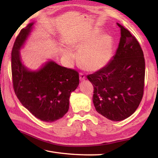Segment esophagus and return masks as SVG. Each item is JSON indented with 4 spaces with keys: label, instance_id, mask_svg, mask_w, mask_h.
Instances as JSON below:
<instances>
[{
    "label": "esophagus",
    "instance_id": "esophagus-1",
    "mask_svg": "<svg viewBox=\"0 0 158 158\" xmlns=\"http://www.w3.org/2000/svg\"><path fill=\"white\" fill-rule=\"evenodd\" d=\"M79 79L81 80V81H84V80H85V74L83 73H80L79 74Z\"/></svg>",
    "mask_w": 158,
    "mask_h": 158
}]
</instances>
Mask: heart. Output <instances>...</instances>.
I'll return each mask as SVG.
<instances>
[{"label": "heart", "mask_w": 158, "mask_h": 158, "mask_svg": "<svg viewBox=\"0 0 158 158\" xmlns=\"http://www.w3.org/2000/svg\"><path fill=\"white\" fill-rule=\"evenodd\" d=\"M100 35L98 31L79 35L70 42V45L79 52V62L85 69L89 71H98L107 65L112 56L113 41L111 36ZM97 39V40H96ZM69 56H73L70 50H66Z\"/></svg>", "instance_id": "obj_1"}]
</instances>
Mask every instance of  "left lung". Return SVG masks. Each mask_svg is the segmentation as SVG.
Wrapping results in <instances>:
<instances>
[{
    "label": "left lung",
    "mask_w": 158,
    "mask_h": 158,
    "mask_svg": "<svg viewBox=\"0 0 158 158\" xmlns=\"http://www.w3.org/2000/svg\"><path fill=\"white\" fill-rule=\"evenodd\" d=\"M116 53L105 68L88 75L94 87L93 102L99 114L121 121L135 113L143 97L145 60L137 39L124 26Z\"/></svg>",
    "instance_id": "1"
}]
</instances>
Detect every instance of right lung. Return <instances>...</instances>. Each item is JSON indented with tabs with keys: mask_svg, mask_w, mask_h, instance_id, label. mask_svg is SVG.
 Returning <instances> with one entry per match:
<instances>
[{
	"mask_svg": "<svg viewBox=\"0 0 158 158\" xmlns=\"http://www.w3.org/2000/svg\"><path fill=\"white\" fill-rule=\"evenodd\" d=\"M28 23L19 34L12 51V74L16 95L22 105L37 118L52 123L62 118L69 109L71 93L79 84V74L47 60L32 70L21 61L22 49L33 28Z\"/></svg>",
	"mask_w": 158,
	"mask_h": 158,
	"instance_id": "1",
	"label": "right lung"
}]
</instances>
